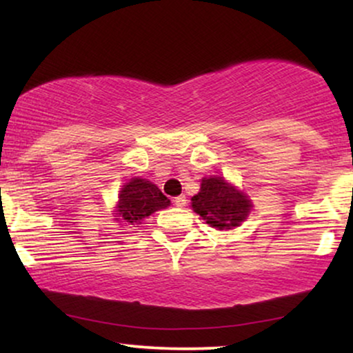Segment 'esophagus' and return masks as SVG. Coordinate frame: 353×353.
Wrapping results in <instances>:
<instances>
[{
	"instance_id": "34e87169",
	"label": "esophagus",
	"mask_w": 353,
	"mask_h": 353,
	"mask_svg": "<svg viewBox=\"0 0 353 353\" xmlns=\"http://www.w3.org/2000/svg\"><path fill=\"white\" fill-rule=\"evenodd\" d=\"M173 205L178 207V209H183L186 205V197L185 196H178L173 199Z\"/></svg>"
}]
</instances>
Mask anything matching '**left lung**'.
Returning a JSON list of instances; mask_svg holds the SVG:
<instances>
[{
	"label": "left lung",
	"instance_id": "obj_1",
	"mask_svg": "<svg viewBox=\"0 0 353 353\" xmlns=\"http://www.w3.org/2000/svg\"><path fill=\"white\" fill-rule=\"evenodd\" d=\"M191 207L214 228L231 230L248 219L252 202L223 176H209L202 178L199 192L191 197Z\"/></svg>",
	"mask_w": 353,
	"mask_h": 353
}]
</instances>
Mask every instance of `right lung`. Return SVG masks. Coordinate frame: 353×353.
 Returning <instances> with one entry per match:
<instances>
[{"label":"right lung","mask_w":353,"mask_h":353,"mask_svg":"<svg viewBox=\"0 0 353 353\" xmlns=\"http://www.w3.org/2000/svg\"><path fill=\"white\" fill-rule=\"evenodd\" d=\"M168 205H170V199H167V196H163L156 185L138 176L125 183L120 190L115 215L119 216V221H125L127 225H138L143 219Z\"/></svg>","instance_id":"1"}]
</instances>
